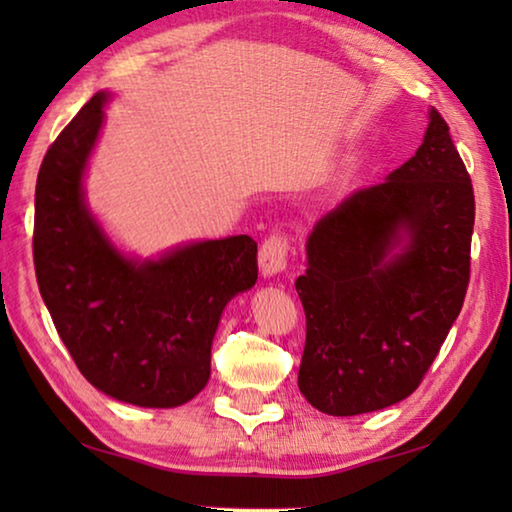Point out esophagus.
Here are the masks:
<instances>
[{"mask_svg": "<svg viewBox=\"0 0 512 512\" xmlns=\"http://www.w3.org/2000/svg\"><path fill=\"white\" fill-rule=\"evenodd\" d=\"M289 248H291V237L284 230H273L268 235L262 246H259V271L262 275H275L284 271L289 259Z\"/></svg>", "mask_w": 512, "mask_h": 512, "instance_id": "obj_1", "label": "esophagus"}]
</instances>
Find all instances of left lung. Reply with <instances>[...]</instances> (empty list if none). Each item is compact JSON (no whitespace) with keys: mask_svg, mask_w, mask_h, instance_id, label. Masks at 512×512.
I'll use <instances>...</instances> for the list:
<instances>
[{"mask_svg":"<svg viewBox=\"0 0 512 512\" xmlns=\"http://www.w3.org/2000/svg\"><path fill=\"white\" fill-rule=\"evenodd\" d=\"M474 189L436 108L424 142L384 183L316 223L296 291L307 318L298 386L327 415L409 397L427 375L470 284ZM407 235L402 254L392 248Z\"/></svg>","mask_w":512,"mask_h":512,"instance_id":"1","label":"left lung"}]
</instances>
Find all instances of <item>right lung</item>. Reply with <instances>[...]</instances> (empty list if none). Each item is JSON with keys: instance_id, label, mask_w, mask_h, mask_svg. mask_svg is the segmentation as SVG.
Here are the masks:
<instances>
[{"instance_id": "right-lung-1", "label": "right lung", "mask_w": 512, "mask_h": 512, "mask_svg": "<svg viewBox=\"0 0 512 512\" xmlns=\"http://www.w3.org/2000/svg\"><path fill=\"white\" fill-rule=\"evenodd\" d=\"M103 101L106 94H94L40 164L33 264L81 375L115 400L169 409L210 379L221 311L257 280V241H201L142 264L117 253L85 210L81 189Z\"/></svg>"}]
</instances>
